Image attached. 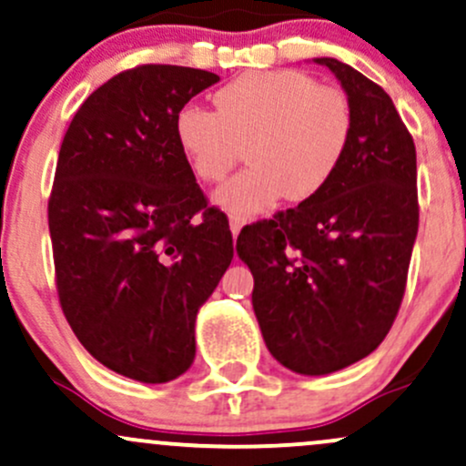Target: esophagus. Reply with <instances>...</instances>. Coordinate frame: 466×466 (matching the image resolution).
Here are the masks:
<instances>
[{"mask_svg":"<svg viewBox=\"0 0 466 466\" xmlns=\"http://www.w3.org/2000/svg\"><path fill=\"white\" fill-rule=\"evenodd\" d=\"M243 226H245V217H238V215L229 217V229H232L234 237H238V232L243 229Z\"/></svg>","mask_w":466,"mask_h":466,"instance_id":"obj_1","label":"esophagus"}]
</instances>
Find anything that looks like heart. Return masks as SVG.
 Returning a JSON list of instances; mask_svg holds the SVG:
<instances>
[{
    "label": "heart",
    "mask_w": 466,
    "mask_h": 466,
    "mask_svg": "<svg viewBox=\"0 0 466 466\" xmlns=\"http://www.w3.org/2000/svg\"><path fill=\"white\" fill-rule=\"evenodd\" d=\"M217 111L186 105L175 136L190 170L218 181L248 147L249 168L215 192L234 215H256L282 197L311 199L329 186L352 137V105L333 85L296 69L245 74L215 94Z\"/></svg>",
    "instance_id": "heart-1"
}]
</instances>
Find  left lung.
<instances>
[{
    "label": "left lung",
    "mask_w": 466,
    "mask_h": 466,
    "mask_svg": "<svg viewBox=\"0 0 466 466\" xmlns=\"http://www.w3.org/2000/svg\"><path fill=\"white\" fill-rule=\"evenodd\" d=\"M311 61L349 96V151L324 190L243 228L237 254L254 276L251 304L274 360L319 377L386 339L405 293L419 195L414 140L392 98L337 58Z\"/></svg>",
    "instance_id": "obj_1"
}]
</instances>
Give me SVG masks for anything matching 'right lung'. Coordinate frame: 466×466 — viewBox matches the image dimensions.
<instances>
[{
  "mask_svg": "<svg viewBox=\"0 0 466 466\" xmlns=\"http://www.w3.org/2000/svg\"><path fill=\"white\" fill-rule=\"evenodd\" d=\"M215 83L179 66L117 74L80 105L58 153L47 223L63 313L94 360L133 381L188 370L197 313L232 263L228 218L175 136L184 105Z\"/></svg>",
  "mask_w": 466,
  "mask_h": 466,
  "instance_id": "right-lung-1",
  "label": "right lung"
}]
</instances>
